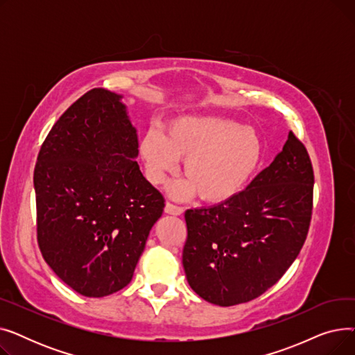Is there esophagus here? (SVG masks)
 <instances>
[{"mask_svg": "<svg viewBox=\"0 0 355 355\" xmlns=\"http://www.w3.org/2000/svg\"><path fill=\"white\" fill-rule=\"evenodd\" d=\"M165 213L171 214V216H181L184 213V209L178 207V206H174V204H171V202H166L165 204Z\"/></svg>", "mask_w": 355, "mask_h": 355, "instance_id": "esophagus-1", "label": "esophagus"}]
</instances>
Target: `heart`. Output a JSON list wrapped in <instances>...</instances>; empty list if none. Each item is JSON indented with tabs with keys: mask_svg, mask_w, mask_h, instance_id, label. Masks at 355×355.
<instances>
[{
	"mask_svg": "<svg viewBox=\"0 0 355 355\" xmlns=\"http://www.w3.org/2000/svg\"><path fill=\"white\" fill-rule=\"evenodd\" d=\"M145 175L155 185L174 177L184 161V178L170 194L182 200L200 193L207 202H225L243 191L262 161V141L250 126L216 115H180L164 134L148 129L139 141Z\"/></svg>",
	"mask_w": 355,
	"mask_h": 355,
	"instance_id": "b5f03b06",
	"label": "heart"
}]
</instances>
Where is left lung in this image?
I'll use <instances>...</instances> for the list:
<instances>
[{
    "label": "left lung",
    "mask_w": 355,
    "mask_h": 355,
    "mask_svg": "<svg viewBox=\"0 0 355 355\" xmlns=\"http://www.w3.org/2000/svg\"><path fill=\"white\" fill-rule=\"evenodd\" d=\"M313 171L289 132L282 151L234 198L185 211L182 266L191 289L218 306L249 302L300 254L312 214Z\"/></svg>",
    "instance_id": "obj_1"
}]
</instances>
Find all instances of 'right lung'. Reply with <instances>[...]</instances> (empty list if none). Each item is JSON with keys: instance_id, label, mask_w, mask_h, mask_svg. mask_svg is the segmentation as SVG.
<instances>
[{"instance_id": "1", "label": "right lung", "mask_w": 355, "mask_h": 355, "mask_svg": "<svg viewBox=\"0 0 355 355\" xmlns=\"http://www.w3.org/2000/svg\"><path fill=\"white\" fill-rule=\"evenodd\" d=\"M122 95L92 89L54 123L34 168L37 239L73 291L102 297L134 276L164 197L141 173Z\"/></svg>"}]
</instances>
